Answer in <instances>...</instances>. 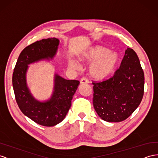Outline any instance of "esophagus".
Returning a JSON list of instances; mask_svg holds the SVG:
<instances>
[{
  "instance_id": "34e87169",
  "label": "esophagus",
  "mask_w": 158,
  "mask_h": 158,
  "mask_svg": "<svg viewBox=\"0 0 158 158\" xmlns=\"http://www.w3.org/2000/svg\"><path fill=\"white\" fill-rule=\"evenodd\" d=\"M89 83V81L86 78H82L80 80V84H86Z\"/></svg>"
}]
</instances>
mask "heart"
<instances>
[{
    "label": "heart",
    "mask_w": 158,
    "mask_h": 158,
    "mask_svg": "<svg viewBox=\"0 0 158 158\" xmlns=\"http://www.w3.org/2000/svg\"><path fill=\"white\" fill-rule=\"evenodd\" d=\"M118 54L112 51H108L100 46H95L83 54L80 58L82 61L91 62L89 67V74L97 80H102L114 72L118 62ZM69 66L75 70H79V63L70 59Z\"/></svg>",
    "instance_id": "heart-1"
}]
</instances>
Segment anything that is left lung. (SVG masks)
<instances>
[{
	"label": "left lung",
	"mask_w": 158,
	"mask_h": 158,
	"mask_svg": "<svg viewBox=\"0 0 158 158\" xmlns=\"http://www.w3.org/2000/svg\"><path fill=\"white\" fill-rule=\"evenodd\" d=\"M93 105L98 115L109 122L125 120L138 107L144 92V74L135 51L127 48L112 77L92 82Z\"/></svg>",
	"instance_id": "8db88e82"
}]
</instances>
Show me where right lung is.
<instances>
[{"label": "right lung", "mask_w": 158, "mask_h": 158, "mask_svg": "<svg viewBox=\"0 0 158 158\" xmlns=\"http://www.w3.org/2000/svg\"><path fill=\"white\" fill-rule=\"evenodd\" d=\"M59 40L48 38L27 46L20 54L12 74V86L16 101L25 116L44 126H54L61 122L69 112L72 100L80 82L54 76V92L46 102L36 100L27 84L28 65L43 59H52L56 54Z\"/></svg>", "instance_id": "1"}]
</instances>
